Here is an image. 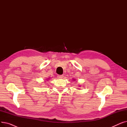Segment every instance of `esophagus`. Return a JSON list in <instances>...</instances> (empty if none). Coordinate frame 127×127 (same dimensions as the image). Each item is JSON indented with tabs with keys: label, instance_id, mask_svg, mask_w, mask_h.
<instances>
[{
	"label": "esophagus",
	"instance_id": "obj_1",
	"mask_svg": "<svg viewBox=\"0 0 127 127\" xmlns=\"http://www.w3.org/2000/svg\"><path fill=\"white\" fill-rule=\"evenodd\" d=\"M64 77L63 75H58V78L59 79H63Z\"/></svg>",
	"mask_w": 127,
	"mask_h": 127
}]
</instances>
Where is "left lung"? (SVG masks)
<instances>
[{
	"mask_svg": "<svg viewBox=\"0 0 127 127\" xmlns=\"http://www.w3.org/2000/svg\"><path fill=\"white\" fill-rule=\"evenodd\" d=\"M73 80V81H75L76 80H75V79H73V80ZM79 85V87H80V86H81V85Z\"/></svg>",
	"mask_w": 127,
	"mask_h": 127,
	"instance_id": "obj_1",
	"label": "left lung"
}]
</instances>
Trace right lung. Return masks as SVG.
I'll return each mask as SVG.
<instances>
[{"label":"right lung","instance_id":"1","mask_svg":"<svg viewBox=\"0 0 127 127\" xmlns=\"http://www.w3.org/2000/svg\"><path fill=\"white\" fill-rule=\"evenodd\" d=\"M49 79H50V78H48V79H47V80H49Z\"/></svg>","mask_w":127,"mask_h":127}]
</instances>
